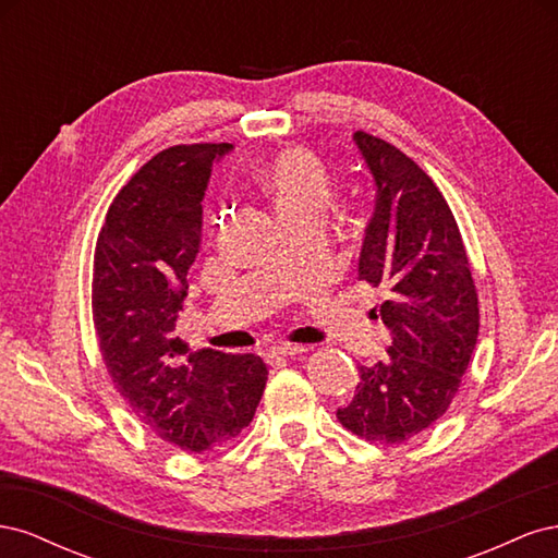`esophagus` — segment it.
Returning <instances> with one entry per match:
<instances>
[{
    "label": "esophagus",
    "instance_id": "1",
    "mask_svg": "<svg viewBox=\"0 0 558 558\" xmlns=\"http://www.w3.org/2000/svg\"><path fill=\"white\" fill-rule=\"evenodd\" d=\"M307 347L302 344H291V342H281V344H275L272 349L267 351L269 359H286V356H300V353H305Z\"/></svg>",
    "mask_w": 558,
    "mask_h": 558
}]
</instances>
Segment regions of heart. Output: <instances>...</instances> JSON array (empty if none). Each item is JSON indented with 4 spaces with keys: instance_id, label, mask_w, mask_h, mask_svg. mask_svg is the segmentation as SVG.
Returning <instances> with one entry per match:
<instances>
[{
    "instance_id": "b5f03b06",
    "label": "heart",
    "mask_w": 558,
    "mask_h": 558,
    "mask_svg": "<svg viewBox=\"0 0 558 558\" xmlns=\"http://www.w3.org/2000/svg\"><path fill=\"white\" fill-rule=\"evenodd\" d=\"M263 189L275 199L281 218L300 211H320L330 191L326 167L302 148H283L260 170Z\"/></svg>"
}]
</instances>
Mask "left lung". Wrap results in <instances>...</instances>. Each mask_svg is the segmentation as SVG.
I'll return each mask as SVG.
<instances>
[{
    "label": "left lung",
    "instance_id": "8db88e82",
    "mask_svg": "<svg viewBox=\"0 0 558 558\" xmlns=\"http://www.w3.org/2000/svg\"><path fill=\"white\" fill-rule=\"evenodd\" d=\"M353 140L377 181L359 279L386 293L379 316L393 344L384 363L361 365L337 418L367 442L402 445L459 393L480 335V298L459 223L433 179L375 134L359 130Z\"/></svg>",
    "mask_w": 558,
    "mask_h": 558
}]
</instances>
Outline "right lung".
I'll return each mask as SVG.
<instances>
[{
    "label": "right lung",
    "instance_id": "1",
    "mask_svg": "<svg viewBox=\"0 0 558 558\" xmlns=\"http://www.w3.org/2000/svg\"><path fill=\"white\" fill-rule=\"evenodd\" d=\"M230 148L179 144L150 158L109 205L93 263V320L116 391L165 442L193 453L251 424L269 373L253 353H189L177 337L202 195Z\"/></svg>",
    "mask_w": 558,
    "mask_h": 558
}]
</instances>
